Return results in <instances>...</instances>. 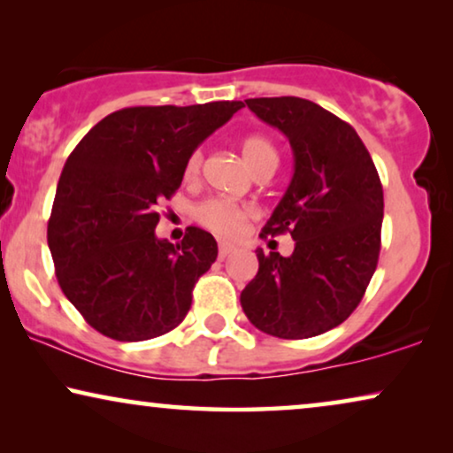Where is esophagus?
<instances>
[{"mask_svg": "<svg viewBox=\"0 0 453 453\" xmlns=\"http://www.w3.org/2000/svg\"><path fill=\"white\" fill-rule=\"evenodd\" d=\"M234 251V245H231V243H226V241H220L219 243V256L225 259L228 253H233Z\"/></svg>", "mask_w": 453, "mask_h": 453, "instance_id": "esophagus-1", "label": "esophagus"}]
</instances>
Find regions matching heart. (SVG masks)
<instances>
[{"mask_svg":"<svg viewBox=\"0 0 453 453\" xmlns=\"http://www.w3.org/2000/svg\"><path fill=\"white\" fill-rule=\"evenodd\" d=\"M241 152H243V158L247 160V165L251 166L253 173L262 169H276L278 166V150L276 146L272 144V140L265 138V135H247V138L241 140ZM202 163L203 152H191L189 158L185 160L183 177L188 179V181H194V179L200 175ZM194 216L202 226L220 234V237H237L253 216V208L243 206V203L222 200V197H210V200L197 203Z\"/></svg>","mask_w":453,"mask_h":453,"instance_id":"heart-1","label":"heart"}]
</instances>
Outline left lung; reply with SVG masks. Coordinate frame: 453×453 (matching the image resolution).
Here are the masks:
<instances>
[{"label": "left lung", "instance_id": "8db88e82", "mask_svg": "<svg viewBox=\"0 0 453 453\" xmlns=\"http://www.w3.org/2000/svg\"><path fill=\"white\" fill-rule=\"evenodd\" d=\"M245 103L293 146L295 175L259 237L288 233L295 251H256L259 270L241 293V307L270 336H319L355 311L377 268L380 175L355 127L319 104L299 96Z\"/></svg>", "mask_w": 453, "mask_h": 453}]
</instances>
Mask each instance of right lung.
<instances>
[{"label": "right lung", "mask_w": 453, "mask_h": 453, "mask_svg": "<svg viewBox=\"0 0 453 453\" xmlns=\"http://www.w3.org/2000/svg\"><path fill=\"white\" fill-rule=\"evenodd\" d=\"M241 107H127L98 121L67 157L47 241L61 290L103 336L140 342L185 319L219 245L197 226L177 245L157 239L158 203L179 189L189 154Z\"/></svg>", "instance_id": "right-lung-1"}]
</instances>
